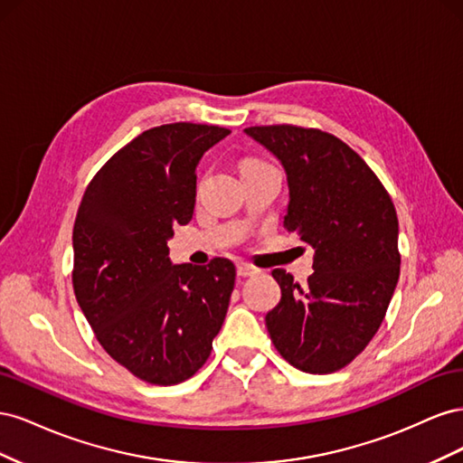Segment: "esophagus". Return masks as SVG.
Here are the masks:
<instances>
[{
    "mask_svg": "<svg viewBox=\"0 0 463 463\" xmlns=\"http://www.w3.org/2000/svg\"><path fill=\"white\" fill-rule=\"evenodd\" d=\"M260 274V269L253 264H247V262H237V276L247 278V276H257Z\"/></svg>",
    "mask_w": 463,
    "mask_h": 463,
    "instance_id": "esophagus-1",
    "label": "esophagus"
}]
</instances>
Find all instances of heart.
Returning a JSON list of instances; mask_svg holds the SVG:
<instances>
[{
  "label": "heart",
  "mask_w": 463,
  "mask_h": 463,
  "mask_svg": "<svg viewBox=\"0 0 463 463\" xmlns=\"http://www.w3.org/2000/svg\"><path fill=\"white\" fill-rule=\"evenodd\" d=\"M260 162H255V160H245L243 164H241V167H247V165H259Z\"/></svg>",
  "instance_id": "heart-1"
}]
</instances>
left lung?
I'll use <instances>...</instances> for the list:
<instances>
[{
  "mask_svg": "<svg viewBox=\"0 0 463 463\" xmlns=\"http://www.w3.org/2000/svg\"><path fill=\"white\" fill-rule=\"evenodd\" d=\"M282 164L284 226L315 249L305 286L282 269V299L266 313L270 340L293 367L326 374L373 340L400 278L398 216L390 194L340 138L296 125L245 129Z\"/></svg>",
  "mask_w": 463,
  "mask_h": 463,
  "instance_id": "8db88e82",
  "label": "left lung"
}]
</instances>
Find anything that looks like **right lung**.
Segmentation results:
<instances>
[{"label": "right lung", "instance_id": "right-lung-1", "mask_svg": "<svg viewBox=\"0 0 463 463\" xmlns=\"http://www.w3.org/2000/svg\"><path fill=\"white\" fill-rule=\"evenodd\" d=\"M232 131L170 123L138 135L89 184L73 228V289L98 342L150 384L187 381L228 313L235 266L174 264L167 240L193 218L197 165Z\"/></svg>", "mask_w": 463, "mask_h": 463}]
</instances>
